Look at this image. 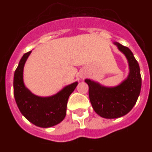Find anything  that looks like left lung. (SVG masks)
Instances as JSON below:
<instances>
[{"label": "left lung", "mask_w": 152, "mask_h": 152, "mask_svg": "<svg viewBox=\"0 0 152 152\" xmlns=\"http://www.w3.org/2000/svg\"><path fill=\"white\" fill-rule=\"evenodd\" d=\"M125 55L129 65V75L121 83L107 87L100 83L85 80L89 86V97L92 107L98 115L104 118H118L129 113L137 102L141 88V76L138 62L127 47L114 42Z\"/></svg>", "instance_id": "obj_1"}]
</instances>
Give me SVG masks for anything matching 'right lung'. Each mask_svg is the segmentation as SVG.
Segmentation results:
<instances>
[{
  "instance_id": "1",
  "label": "right lung",
  "mask_w": 152,
  "mask_h": 152,
  "mask_svg": "<svg viewBox=\"0 0 152 152\" xmlns=\"http://www.w3.org/2000/svg\"><path fill=\"white\" fill-rule=\"evenodd\" d=\"M27 52L19 62L14 75V96L19 110L31 123L40 127H50L63 121L66 114L69 96L78 83L65 86L56 94L41 97L33 94L25 87L23 81V69L27 58L31 54Z\"/></svg>"
}]
</instances>
